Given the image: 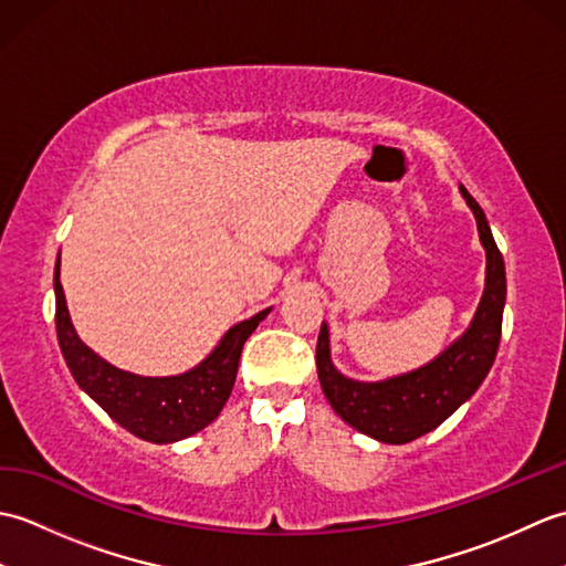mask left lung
I'll use <instances>...</instances> for the list:
<instances>
[{
	"mask_svg": "<svg viewBox=\"0 0 566 566\" xmlns=\"http://www.w3.org/2000/svg\"><path fill=\"white\" fill-rule=\"evenodd\" d=\"M460 195L476 219L479 240L486 250V282L469 328L428 365L381 381L345 377L331 359V331L323 321L316 345L321 389L333 411L347 426L387 444H406L436 430L482 387L496 359L503 306H506V268L491 235L482 207L460 185Z\"/></svg>",
	"mask_w": 566,
	"mask_h": 566,
	"instance_id": "1",
	"label": "left lung"
}]
</instances>
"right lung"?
Returning a JSON list of instances; mask_svg holds the SVG:
<instances>
[{
    "mask_svg": "<svg viewBox=\"0 0 566 566\" xmlns=\"http://www.w3.org/2000/svg\"><path fill=\"white\" fill-rule=\"evenodd\" d=\"M53 286L60 353H63L77 387L92 401H97L118 426L155 444L185 440L219 418L233 391L243 345L260 326V321L268 318L272 311L264 308L252 318L228 328L219 345L197 367L182 371V375L143 377L106 363L80 340L65 304L63 284H60V255L55 262Z\"/></svg>",
    "mask_w": 566,
    "mask_h": 566,
    "instance_id": "add662e5",
    "label": "right lung"
}]
</instances>
